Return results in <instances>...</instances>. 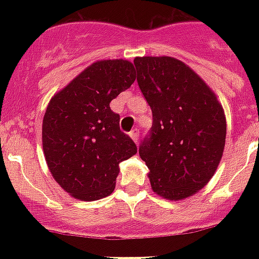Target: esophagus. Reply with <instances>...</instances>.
<instances>
[{"instance_id": "esophagus-1", "label": "esophagus", "mask_w": 259, "mask_h": 259, "mask_svg": "<svg viewBox=\"0 0 259 259\" xmlns=\"http://www.w3.org/2000/svg\"><path fill=\"white\" fill-rule=\"evenodd\" d=\"M129 134H130V137H132V140H133V141L136 142V144H137L138 138H140V132H138V129L132 130V132H130Z\"/></svg>"}]
</instances>
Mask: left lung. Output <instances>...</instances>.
Here are the masks:
<instances>
[{
	"mask_svg": "<svg viewBox=\"0 0 259 259\" xmlns=\"http://www.w3.org/2000/svg\"><path fill=\"white\" fill-rule=\"evenodd\" d=\"M137 82L153 115L140 156L153 192L168 200L192 196L217 170L226 117L217 95L187 64L170 56L134 59Z\"/></svg>",
	"mask_w": 259,
	"mask_h": 259,
	"instance_id": "8db88e82",
	"label": "left lung"
}]
</instances>
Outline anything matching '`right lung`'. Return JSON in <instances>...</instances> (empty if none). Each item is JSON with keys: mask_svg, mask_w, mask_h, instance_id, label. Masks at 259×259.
<instances>
[{"mask_svg": "<svg viewBox=\"0 0 259 259\" xmlns=\"http://www.w3.org/2000/svg\"><path fill=\"white\" fill-rule=\"evenodd\" d=\"M136 80L127 60L93 63L47 106L42 150L60 187L80 200H98L115 188L119 164L137 153L133 140L119 129L110 102Z\"/></svg>", "mask_w": 259, "mask_h": 259, "instance_id": "1", "label": "right lung"}]
</instances>
